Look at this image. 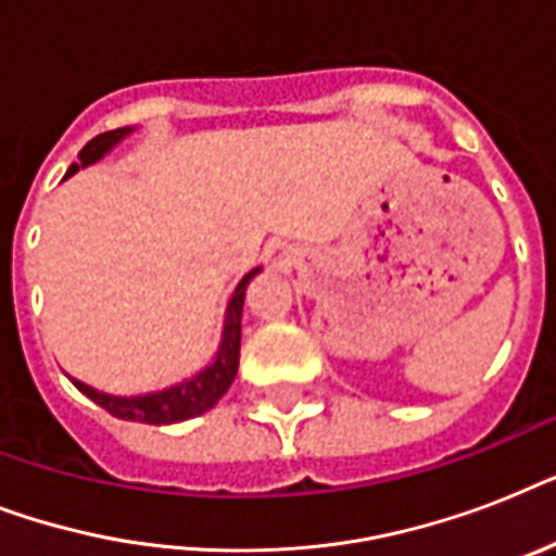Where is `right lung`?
<instances>
[{"mask_svg":"<svg viewBox=\"0 0 556 556\" xmlns=\"http://www.w3.org/2000/svg\"><path fill=\"white\" fill-rule=\"evenodd\" d=\"M135 132V126H121L112 132H103L98 138H91L77 155V164L68 167L65 178L74 176L77 169H86L91 164H98L100 159H106L109 152L115 150L117 143L129 138ZM262 268L248 270L239 286L233 288V296L227 300L225 308V326H222V340H218L216 357L210 361L204 369L195 375L185 378L181 383H173L159 392H143V395H109L100 389L83 383V380L72 378V383L80 389L83 395L91 397L94 404L103 406L106 413L124 421H141V424H178L195 415L207 413L218 404V397L225 395L239 369V343H242V305H244V291L251 286V279L260 274Z\"/></svg>","mask_w":556,"mask_h":556,"instance_id":"1","label":"right lung"}]
</instances>
